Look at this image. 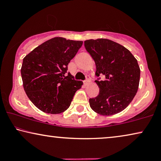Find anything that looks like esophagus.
<instances>
[{
    "instance_id": "esophagus-1",
    "label": "esophagus",
    "mask_w": 161,
    "mask_h": 161,
    "mask_svg": "<svg viewBox=\"0 0 161 161\" xmlns=\"http://www.w3.org/2000/svg\"><path fill=\"white\" fill-rule=\"evenodd\" d=\"M91 82V78H90V76L89 75H87L86 76V80H85L83 81V83H84L85 85H87L88 83H89Z\"/></svg>"
}]
</instances>
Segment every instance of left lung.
Listing matches in <instances>:
<instances>
[{"label":"left lung","mask_w":161,"mask_h":161,"mask_svg":"<svg viewBox=\"0 0 161 161\" xmlns=\"http://www.w3.org/2000/svg\"><path fill=\"white\" fill-rule=\"evenodd\" d=\"M96 64L95 80L100 92L89 99L91 108L100 115L116 114L126 108L138 91L140 68L133 54L124 46L107 39L84 42Z\"/></svg>","instance_id":"1"}]
</instances>
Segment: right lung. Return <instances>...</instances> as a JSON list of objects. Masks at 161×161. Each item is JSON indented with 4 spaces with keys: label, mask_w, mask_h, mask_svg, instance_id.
Segmentation results:
<instances>
[{
    "label": "right lung",
    "mask_w": 161,
    "mask_h": 161,
    "mask_svg": "<svg viewBox=\"0 0 161 161\" xmlns=\"http://www.w3.org/2000/svg\"><path fill=\"white\" fill-rule=\"evenodd\" d=\"M83 45L82 41L54 37L39 45L23 58L21 76L28 97L47 114H57L69 107L83 82L75 80L68 64Z\"/></svg>",
    "instance_id": "right-lung-1"
}]
</instances>
